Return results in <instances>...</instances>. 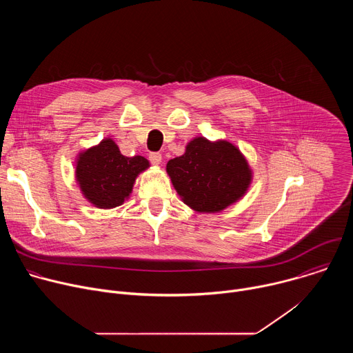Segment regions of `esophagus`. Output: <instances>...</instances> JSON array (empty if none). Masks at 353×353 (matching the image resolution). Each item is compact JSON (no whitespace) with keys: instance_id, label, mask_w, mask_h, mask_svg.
Listing matches in <instances>:
<instances>
[{"instance_id":"1","label":"esophagus","mask_w":353,"mask_h":353,"mask_svg":"<svg viewBox=\"0 0 353 353\" xmlns=\"http://www.w3.org/2000/svg\"><path fill=\"white\" fill-rule=\"evenodd\" d=\"M149 161L158 166V165L162 163V155L161 154H150L149 155Z\"/></svg>"}]
</instances>
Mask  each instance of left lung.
<instances>
[{"mask_svg":"<svg viewBox=\"0 0 353 353\" xmlns=\"http://www.w3.org/2000/svg\"><path fill=\"white\" fill-rule=\"evenodd\" d=\"M166 172L183 203L204 214L233 205L253 181V170L234 143L205 137L192 138L181 157L168 162Z\"/></svg>","mask_w":353,"mask_h":353,"instance_id":"obj_1","label":"left lung"}]
</instances>
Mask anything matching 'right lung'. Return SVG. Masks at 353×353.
Masks as SVG:
<instances>
[{"label": "right lung", "instance_id": "1", "mask_svg": "<svg viewBox=\"0 0 353 353\" xmlns=\"http://www.w3.org/2000/svg\"><path fill=\"white\" fill-rule=\"evenodd\" d=\"M149 166L143 157H124L112 138H105L78 154L75 180L88 203L112 210L130 198L137 177Z\"/></svg>", "mask_w": 353, "mask_h": 353}]
</instances>
